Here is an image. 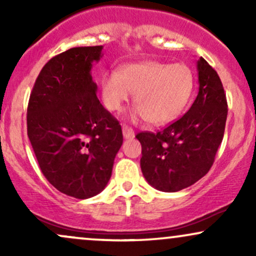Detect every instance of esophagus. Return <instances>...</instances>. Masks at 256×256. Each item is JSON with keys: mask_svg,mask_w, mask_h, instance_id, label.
I'll return each instance as SVG.
<instances>
[{"mask_svg": "<svg viewBox=\"0 0 256 256\" xmlns=\"http://www.w3.org/2000/svg\"><path fill=\"white\" fill-rule=\"evenodd\" d=\"M122 134H124L125 140H131V138L134 137V130L128 128V126H126V125L122 126Z\"/></svg>", "mask_w": 256, "mask_h": 256, "instance_id": "34e87169", "label": "esophagus"}]
</instances>
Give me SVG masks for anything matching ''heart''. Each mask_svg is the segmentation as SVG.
I'll use <instances>...</instances> for the list:
<instances>
[{"instance_id": "1", "label": "heart", "mask_w": 256, "mask_h": 256, "mask_svg": "<svg viewBox=\"0 0 256 256\" xmlns=\"http://www.w3.org/2000/svg\"><path fill=\"white\" fill-rule=\"evenodd\" d=\"M194 89L192 70L185 64L148 60L126 64L101 82L102 100L108 110L119 112L134 94V116L152 125L177 119L186 107Z\"/></svg>"}]
</instances>
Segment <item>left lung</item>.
Segmentation results:
<instances>
[{"instance_id": "obj_1", "label": "left lung", "mask_w": 256, "mask_h": 256, "mask_svg": "<svg viewBox=\"0 0 256 256\" xmlns=\"http://www.w3.org/2000/svg\"><path fill=\"white\" fill-rule=\"evenodd\" d=\"M198 94L190 110L162 131L140 132V170L155 189L176 192L207 174L224 137L228 102L218 73L200 58Z\"/></svg>"}]
</instances>
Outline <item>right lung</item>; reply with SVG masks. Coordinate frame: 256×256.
Instances as JSON below:
<instances>
[{
    "instance_id": "obj_1",
    "label": "right lung",
    "mask_w": 256,
    "mask_h": 256,
    "mask_svg": "<svg viewBox=\"0 0 256 256\" xmlns=\"http://www.w3.org/2000/svg\"><path fill=\"white\" fill-rule=\"evenodd\" d=\"M102 49L77 46L50 58L28 107V136L40 171L58 192L80 200L104 189L122 144V126L100 104L91 76Z\"/></svg>"
}]
</instances>
